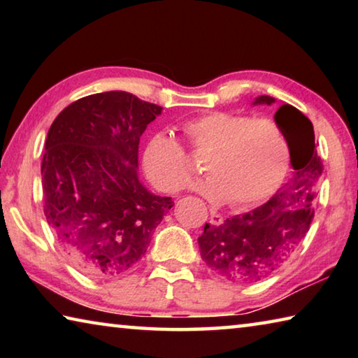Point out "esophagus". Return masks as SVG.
I'll return each mask as SVG.
<instances>
[{
  "mask_svg": "<svg viewBox=\"0 0 358 358\" xmlns=\"http://www.w3.org/2000/svg\"><path fill=\"white\" fill-rule=\"evenodd\" d=\"M222 222H224L222 216L220 213H216V211H211V213H210V224H211V226H221Z\"/></svg>",
  "mask_w": 358,
  "mask_h": 358,
  "instance_id": "obj_1",
  "label": "esophagus"
}]
</instances>
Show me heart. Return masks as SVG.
Listing matches in <instances>:
<instances>
[{
    "label": "heart",
    "instance_id": "1",
    "mask_svg": "<svg viewBox=\"0 0 358 358\" xmlns=\"http://www.w3.org/2000/svg\"><path fill=\"white\" fill-rule=\"evenodd\" d=\"M181 129L194 153L207 156L208 177L194 183V189L211 202L252 207L268 197L287 172L289 143L275 121L210 112L185 121ZM143 167L151 183L167 192L181 189L194 172L183 145L166 132L150 137Z\"/></svg>",
    "mask_w": 358,
    "mask_h": 358
}]
</instances>
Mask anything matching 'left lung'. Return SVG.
I'll use <instances>...</instances> for the list:
<instances>
[{
  "label": "left lung",
  "mask_w": 358,
  "mask_h": 358,
  "mask_svg": "<svg viewBox=\"0 0 358 358\" xmlns=\"http://www.w3.org/2000/svg\"><path fill=\"white\" fill-rule=\"evenodd\" d=\"M273 102L270 96H259L252 104ZM275 121L287 138L292 178L250 213L227 217L221 226L205 224L199 237L208 268L237 284L256 282L275 273L300 246L314 217L324 166L314 143L313 123L290 104L278 108Z\"/></svg>",
  "instance_id": "obj_1"
}]
</instances>
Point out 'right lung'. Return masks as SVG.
Instances as JSON below:
<instances>
[{
  "label": "right lung",
  "instance_id": "right-lung-1",
  "mask_svg": "<svg viewBox=\"0 0 358 358\" xmlns=\"http://www.w3.org/2000/svg\"><path fill=\"white\" fill-rule=\"evenodd\" d=\"M162 107L126 92L72 102L48 129L42 157L44 213L77 268L124 275L141 260L171 197L138 181V142Z\"/></svg>",
  "mask_w": 358,
  "mask_h": 358
}]
</instances>
